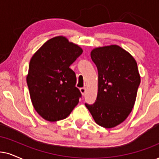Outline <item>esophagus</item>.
<instances>
[{
  "label": "esophagus",
  "mask_w": 159,
  "mask_h": 159,
  "mask_svg": "<svg viewBox=\"0 0 159 159\" xmlns=\"http://www.w3.org/2000/svg\"><path fill=\"white\" fill-rule=\"evenodd\" d=\"M80 91H81V94H85V92H86V88L85 87H82V88H80Z\"/></svg>",
  "instance_id": "esophagus-1"
}]
</instances>
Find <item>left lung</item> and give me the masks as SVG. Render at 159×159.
Returning a JSON list of instances; mask_svg holds the SVG:
<instances>
[{
  "mask_svg": "<svg viewBox=\"0 0 159 159\" xmlns=\"http://www.w3.org/2000/svg\"><path fill=\"white\" fill-rule=\"evenodd\" d=\"M98 71V92L93 104L85 103L96 123L106 128L122 123L132 111L140 84L137 64L118 45L91 52Z\"/></svg>",
  "mask_w": 159,
  "mask_h": 159,
  "instance_id": "8db88e82",
  "label": "left lung"
}]
</instances>
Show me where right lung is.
I'll list each match as a JSON object with an SVG mask.
<instances>
[{
	"label": "right lung",
	"instance_id": "obj_1",
	"mask_svg": "<svg viewBox=\"0 0 159 159\" xmlns=\"http://www.w3.org/2000/svg\"><path fill=\"white\" fill-rule=\"evenodd\" d=\"M82 53L65 37H56L32 56L26 78L30 97L37 113L48 121L65 119L79 102L82 94L70 66Z\"/></svg>",
	"mask_w": 159,
	"mask_h": 159
}]
</instances>
